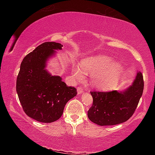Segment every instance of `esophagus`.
<instances>
[{"instance_id": "obj_1", "label": "esophagus", "mask_w": 155, "mask_h": 155, "mask_svg": "<svg viewBox=\"0 0 155 155\" xmlns=\"http://www.w3.org/2000/svg\"><path fill=\"white\" fill-rule=\"evenodd\" d=\"M83 91V89L81 87H77V93L78 94H81Z\"/></svg>"}]
</instances>
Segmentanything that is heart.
<instances>
[{
  "label": "heart",
  "mask_w": 155,
  "mask_h": 155,
  "mask_svg": "<svg viewBox=\"0 0 155 155\" xmlns=\"http://www.w3.org/2000/svg\"><path fill=\"white\" fill-rule=\"evenodd\" d=\"M81 69L75 68L74 76L82 78L84 73H91L90 81L91 85L101 90H109L118 83L124 69L119 62H113L111 57L96 55L87 57L81 62Z\"/></svg>",
  "instance_id": "1"
}]
</instances>
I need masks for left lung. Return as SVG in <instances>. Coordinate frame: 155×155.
<instances>
[{"label":"left lung","mask_w":155,"mask_h":155,"mask_svg":"<svg viewBox=\"0 0 155 155\" xmlns=\"http://www.w3.org/2000/svg\"><path fill=\"white\" fill-rule=\"evenodd\" d=\"M143 79L138 72L130 87L123 91H90L93 104L87 111L91 122L99 126L124 122L134 114L143 90Z\"/></svg>","instance_id":"1"}]
</instances>
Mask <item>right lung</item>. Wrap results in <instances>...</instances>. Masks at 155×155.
I'll list each match as a JSON object with an SVG mask.
<instances>
[{
    "instance_id": "add662e5",
    "label": "right lung",
    "mask_w": 155,
    "mask_h": 155,
    "mask_svg": "<svg viewBox=\"0 0 155 155\" xmlns=\"http://www.w3.org/2000/svg\"><path fill=\"white\" fill-rule=\"evenodd\" d=\"M61 44H40L23 59L16 81V91L23 110L37 121L51 123L59 120L65 105L77 95V89L68 87L59 76L46 70V62Z\"/></svg>"
}]
</instances>
